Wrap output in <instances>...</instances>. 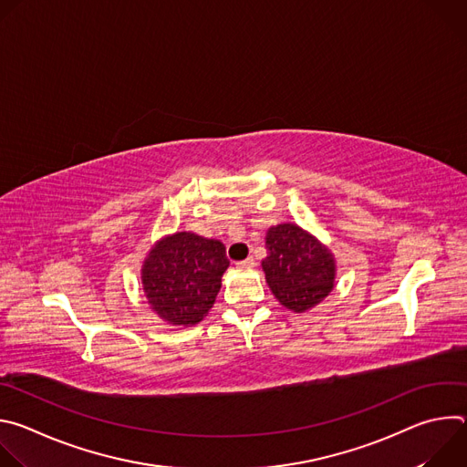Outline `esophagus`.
<instances>
[{"label": "esophagus", "mask_w": 467, "mask_h": 467, "mask_svg": "<svg viewBox=\"0 0 467 467\" xmlns=\"http://www.w3.org/2000/svg\"><path fill=\"white\" fill-rule=\"evenodd\" d=\"M253 265H254L253 258H245V260L236 262V268H240V270H249V268H253Z\"/></svg>", "instance_id": "esophagus-1"}]
</instances>
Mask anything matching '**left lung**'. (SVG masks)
Segmentation results:
<instances>
[{
	"mask_svg": "<svg viewBox=\"0 0 467 467\" xmlns=\"http://www.w3.org/2000/svg\"><path fill=\"white\" fill-rule=\"evenodd\" d=\"M268 256L262 260L275 299L292 312H308L335 288L337 258L312 233L285 222L265 231Z\"/></svg>",
	"mask_w": 467,
	"mask_h": 467,
	"instance_id": "obj_1",
	"label": "left lung"
}]
</instances>
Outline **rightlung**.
<instances>
[{"mask_svg": "<svg viewBox=\"0 0 467 467\" xmlns=\"http://www.w3.org/2000/svg\"><path fill=\"white\" fill-rule=\"evenodd\" d=\"M229 268L220 240L177 231L153 244L142 262V292L168 325L190 327L213 308Z\"/></svg>", "mask_w": 467, "mask_h": 467, "instance_id": "obj_1", "label": "right lung"}]
</instances>
